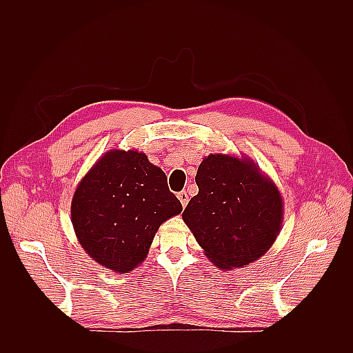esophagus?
<instances>
[{
  "mask_svg": "<svg viewBox=\"0 0 353 353\" xmlns=\"http://www.w3.org/2000/svg\"><path fill=\"white\" fill-rule=\"evenodd\" d=\"M178 199H179V201H181V205L187 206V203H188V194L185 193V191H181V193H178Z\"/></svg>",
  "mask_w": 353,
  "mask_h": 353,
  "instance_id": "esophagus-1",
  "label": "esophagus"
}]
</instances>
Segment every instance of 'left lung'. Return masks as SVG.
<instances>
[{
    "mask_svg": "<svg viewBox=\"0 0 353 353\" xmlns=\"http://www.w3.org/2000/svg\"><path fill=\"white\" fill-rule=\"evenodd\" d=\"M199 193L183 219L210 262L241 268L270 250L281 230L279 188L249 157L209 154L197 169Z\"/></svg>",
    "mask_w": 353,
    "mask_h": 353,
    "instance_id": "8db88e82",
    "label": "left lung"
}]
</instances>
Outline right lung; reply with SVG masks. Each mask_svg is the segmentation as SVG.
I'll return each instance as SVG.
<instances>
[{"mask_svg":"<svg viewBox=\"0 0 353 353\" xmlns=\"http://www.w3.org/2000/svg\"><path fill=\"white\" fill-rule=\"evenodd\" d=\"M181 210L165 172L144 153L110 150L82 178L70 215L83 250L121 274L145 259L159 227Z\"/></svg>","mask_w":353,"mask_h":353,"instance_id":"obj_1","label":"right lung"}]
</instances>
